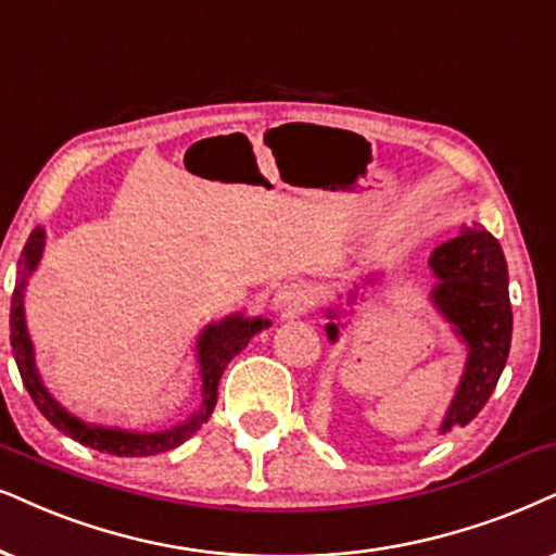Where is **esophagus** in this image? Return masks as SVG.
<instances>
[{"instance_id": "1", "label": "esophagus", "mask_w": 556, "mask_h": 556, "mask_svg": "<svg viewBox=\"0 0 556 556\" xmlns=\"http://www.w3.org/2000/svg\"><path fill=\"white\" fill-rule=\"evenodd\" d=\"M274 311H282L287 315H300L311 307L313 294L302 285H282L274 292Z\"/></svg>"}]
</instances>
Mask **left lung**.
Returning a JSON list of instances; mask_svg holds the SVG:
<instances>
[{
  "mask_svg": "<svg viewBox=\"0 0 556 556\" xmlns=\"http://www.w3.org/2000/svg\"><path fill=\"white\" fill-rule=\"evenodd\" d=\"M435 287L431 302L452 323L454 333L467 346V362L459 388L448 405L439 433L467 426L493 395L510 351L513 313L508 298V266L501 243L480 226L462 228L452 241L441 243L428 258ZM371 285L375 279H367ZM354 300V294H351ZM339 318V311H328ZM341 323H328L326 333L336 343Z\"/></svg>",
  "mask_w": 556,
  "mask_h": 556,
  "instance_id": "1",
  "label": "left lung"
}]
</instances>
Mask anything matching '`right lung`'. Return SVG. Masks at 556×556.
Instances as JSON below:
<instances>
[{"instance_id": "obj_1", "label": "right lung", "mask_w": 556, "mask_h": 556, "mask_svg": "<svg viewBox=\"0 0 556 556\" xmlns=\"http://www.w3.org/2000/svg\"><path fill=\"white\" fill-rule=\"evenodd\" d=\"M46 245V230L35 228L30 238H27L23 254H20V271H17V285L12 292V307H10V341H12V354H15L20 377H23L25 390L30 392L33 403L38 405V410L59 428L61 433L72 435L79 444L97 448V452L115 454V456H151L168 452V448H177L185 444L189 435L200 431L202 424H207V418L213 416L215 403H217V384H220L223 371H226L228 362L233 359L238 351L245 349V343L251 341V336H256L258 330L269 326V320L262 318H243L241 313L230 315V318L220 323H210L202 330L200 341H197V364H200V377H202V405L192 418L181 420L179 426L164 428V431L153 433H138V431H123V428H104V426H91L84 424L76 416L63 407L51 392L46 390L43 379L35 367V351L33 341L27 336L25 326V287L30 274L38 269L40 256H43Z\"/></svg>"}]
</instances>
